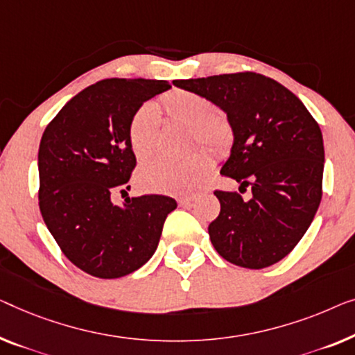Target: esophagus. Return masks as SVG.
Returning a JSON list of instances; mask_svg holds the SVG:
<instances>
[{
	"label": "esophagus",
	"mask_w": 355,
	"mask_h": 355,
	"mask_svg": "<svg viewBox=\"0 0 355 355\" xmlns=\"http://www.w3.org/2000/svg\"><path fill=\"white\" fill-rule=\"evenodd\" d=\"M195 200V195H192V197H181L178 200V203L181 205V207H187V205H190Z\"/></svg>",
	"instance_id": "esophagus-1"
}]
</instances>
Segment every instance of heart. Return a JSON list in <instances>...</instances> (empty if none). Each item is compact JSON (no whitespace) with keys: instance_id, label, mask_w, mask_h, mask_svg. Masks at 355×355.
Listing matches in <instances>:
<instances>
[{"instance_id":"obj_1","label":"heart","mask_w":355,"mask_h":355,"mask_svg":"<svg viewBox=\"0 0 355 355\" xmlns=\"http://www.w3.org/2000/svg\"><path fill=\"white\" fill-rule=\"evenodd\" d=\"M160 107L168 120L189 126L192 144L197 141L216 153H225L234 139L229 116L214 110L213 104L198 92L174 89L162 97ZM158 135V114L152 104H144L132 114L128 125V141L137 158L150 155ZM214 168V158L207 150H198L184 160L152 158L137 171V182L146 190L174 195L193 192Z\"/></svg>"}]
</instances>
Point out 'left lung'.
Returning a JSON list of instances; mask_svg holds the SVG:
<instances>
[{
	"label": "left lung",
	"mask_w": 355,
	"mask_h": 355,
	"mask_svg": "<svg viewBox=\"0 0 355 355\" xmlns=\"http://www.w3.org/2000/svg\"><path fill=\"white\" fill-rule=\"evenodd\" d=\"M227 114L234 128L220 174L251 187L248 202L216 190L220 213L208 225L214 250L246 269L284 259L302 239L322 200L325 150L322 131L285 86L254 71L176 80Z\"/></svg>",
	"instance_id": "1"
}]
</instances>
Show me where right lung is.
I'll return each mask as SVG.
<instances>
[{"instance_id": "right-lung-1", "label": "right lung", "mask_w": 355, "mask_h": 355, "mask_svg": "<svg viewBox=\"0 0 355 355\" xmlns=\"http://www.w3.org/2000/svg\"><path fill=\"white\" fill-rule=\"evenodd\" d=\"M163 80L110 78L78 92L46 126L40 142V211L62 253L99 279L135 272L155 253L166 216L165 195L128 197L136 155L128 141L135 112L168 91Z\"/></svg>"}]
</instances>
